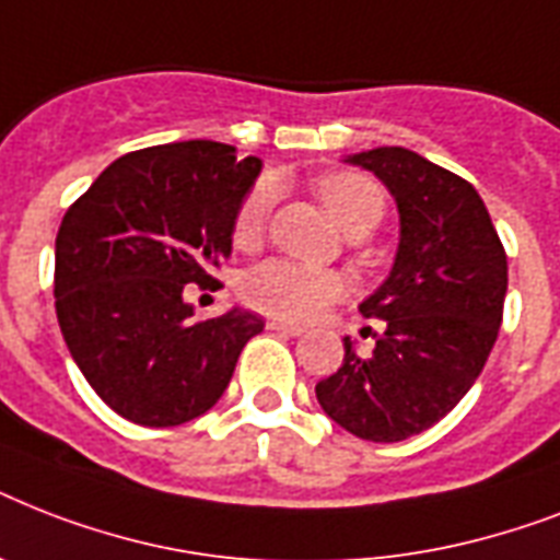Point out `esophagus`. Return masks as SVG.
<instances>
[{
  "instance_id": "obj_1",
  "label": "esophagus",
  "mask_w": 560,
  "mask_h": 560,
  "mask_svg": "<svg viewBox=\"0 0 560 560\" xmlns=\"http://www.w3.org/2000/svg\"><path fill=\"white\" fill-rule=\"evenodd\" d=\"M267 328H270V331L288 334V337H299V334H302V325L284 323V319H267Z\"/></svg>"
}]
</instances>
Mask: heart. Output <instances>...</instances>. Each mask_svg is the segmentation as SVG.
<instances>
[{
  "label": "heart",
  "instance_id": "1",
  "mask_svg": "<svg viewBox=\"0 0 560 560\" xmlns=\"http://www.w3.org/2000/svg\"><path fill=\"white\" fill-rule=\"evenodd\" d=\"M316 191L325 209L346 232L354 226L372 229L383 218L386 197L372 179L354 171H340V174H325L316 179ZM270 214V188L258 186L249 191L241 209L235 214L237 246H255L267 226ZM346 290L340 272L323 270V267H307V264L288 261V258H272V261L258 264L255 270L246 272L241 293L246 305L264 314L281 316V319H311L323 311L328 302L340 296Z\"/></svg>",
  "mask_w": 560,
  "mask_h": 560
}]
</instances>
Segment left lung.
Returning a JSON list of instances; mask_svg holds the SVG:
<instances>
[{"label": "left lung", "mask_w": 560, "mask_h": 560, "mask_svg": "<svg viewBox=\"0 0 560 560\" xmlns=\"http://www.w3.org/2000/svg\"><path fill=\"white\" fill-rule=\"evenodd\" d=\"M346 162L389 188L400 237L386 281L360 302V314L386 328L369 358L342 340V366L316 383V400L358 439L404 442L442 421L486 366L503 323L509 264L468 179L407 148Z\"/></svg>", "instance_id": "1"}]
</instances>
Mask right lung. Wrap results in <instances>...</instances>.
Segmentation results:
<instances>
[{"instance_id": "right-lung-1", "label": "right lung", "mask_w": 560, "mask_h": 560, "mask_svg": "<svg viewBox=\"0 0 560 560\" xmlns=\"http://www.w3.org/2000/svg\"><path fill=\"white\" fill-rule=\"evenodd\" d=\"M261 174L232 144L125 153L69 206L55 241V307L69 354L113 412L177 427L226 392L261 316L232 307L191 323L186 284L232 255L235 214Z\"/></svg>"}]
</instances>
